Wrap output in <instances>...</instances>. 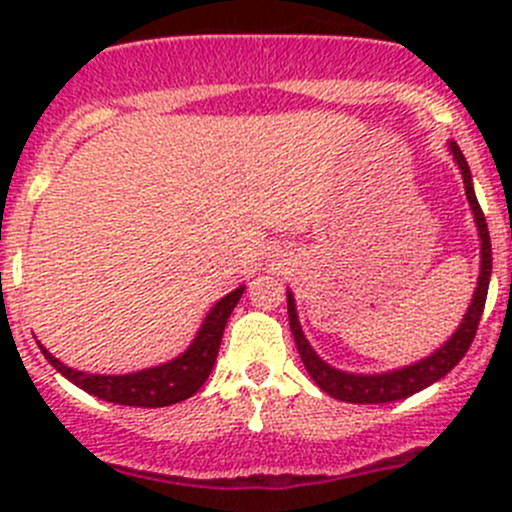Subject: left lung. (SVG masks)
<instances>
[{"label":"left lung","instance_id":"1","mask_svg":"<svg viewBox=\"0 0 512 512\" xmlns=\"http://www.w3.org/2000/svg\"><path fill=\"white\" fill-rule=\"evenodd\" d=\"M448 151H451L453 160L461 168L463 185H466V198L468 205L473 210V220H476L478 237H480V275L476 292H473L471 304H468L466 314H463V322L458 324L456 332L451 334L448 342H443L441 347L433 354L423 356L421 361L409 366H401V369L384 371V374H352V371H342L329 366L312 349V344L304 337L302 327H299L297 307H294L292 292H287V314H289V329L294 334V344H297V352L302 356L304 369L312 376L314 384L329 394L332 399L347 401V404H389V401H401L406 396L416 394V391L426 389V386L436 384L438 379L448 374L458 361L463 359L471 347L473 337H476V329L480 322V314H483L485 297H488V285H490V270H493V252H490V235H488V223L483 218V210H480L476 190H473L471 180V168H468L466 158H463L461 148L453 141H448Z\"/></svg>","mask_w":512,"mask_h":512}]
</instances>
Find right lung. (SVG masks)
Here are the masks:
<instances>
[{
  "mask_svg": "<svg viewBox=\"0 0 512 512\" xmlns=\"http://www.w3.org/2000/svg\"><path fill=\"white\" fill-rule=\"evenodd\" d=\"M242 292H245V287H237L230 294H225L220 302H215V307L203 319L190 347L175 359L151 366V369L121 376L86 374V371H76L71 366L61 364L54 354H49L44 344H39V349L61 376H66L71 384L84 389L86 394L98 396L103 401L121 406H143V409H160V406L178 404V401L190 399L213 371L220 342H223L225 324L235 304L240 302Z\"/></svg>",
  "mask_w": 512,
  "mask_h": 512,
  "instance_id": "add662e5",
  "label": "right lung"
}]
</instances>
